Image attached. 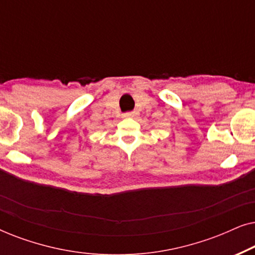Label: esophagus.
<instances>
[{"label": "esophagus", "mask_w": 255, "mask_h": 255, "mask_svg": "<svg viewBox=\"0 0 255 255\" xmlns=\"http://www.w3.org/2000/svg\"><path fill=\"white\" fill-rule=\"evenodd\" d=\"M135 116H137V113H135V111H131V113H125L123 115L124 118H133Z\"/></svg>", "instance_id": "1"}]
</instances>
